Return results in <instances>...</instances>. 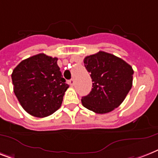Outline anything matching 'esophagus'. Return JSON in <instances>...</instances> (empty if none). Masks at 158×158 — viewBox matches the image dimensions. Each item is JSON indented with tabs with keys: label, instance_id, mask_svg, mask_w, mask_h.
Here are the masks:
<instances>
[{
	"label": "esophagus",
	"instance_id": "1",
	"mask_svg": "<svg viewBox=\"0 0 158 158\" xmlns=\"http://www.w3.org/2000/svg\"><path fill=\"white\" fill-rule=\"evenodd\" d=\"M69 83H70V85L71 86V87H73V86L75 85V81H74V79H70V80H69Z\"/></svg>",
	"mask_w": 158,
	"mask_h": 158
}]
</instances>
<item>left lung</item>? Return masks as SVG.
<instances>
[{"instance_id":"8db88e82","label":"left lung","mask_w":158,"mask_h":158,"mask_svg":"<svg viewBox=\"0 0 158 158\" xmlns=\"http://www.w3.org/2000/svg\"><path fill=\"white\" fill-rule=\"evenodd\" d=\"M83 62L93 83L90 93L82 97L83 106L97 114L111 112L123 103L132 87V67L102 51L86 57Z\"/></svg>"}]
</instances>
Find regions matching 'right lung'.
I'll list each match as a JSON object with an SVG mask.
<instances>
[{
    "label": "right lung",
    "instance_id": "obj_1",
    "mask_svg": "<svg viewBox=\"0 0 158 158\" xmlns=\"http://www.w3.org/2000/svg\"><path fill=\"white\" fill-rule=\"evenodd\" d=\"M14 92L25 111L37 118L49 116L61 106L69 88L57 57L44 53L28 57L13 70Z\"/></svg>",
    "mask_w": 158,
    "mask_h": 158
}]
</instances>
